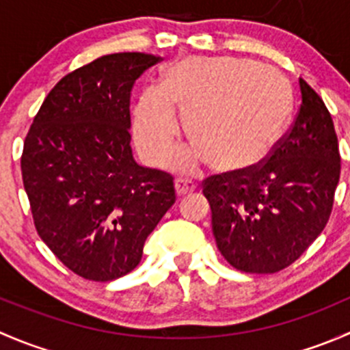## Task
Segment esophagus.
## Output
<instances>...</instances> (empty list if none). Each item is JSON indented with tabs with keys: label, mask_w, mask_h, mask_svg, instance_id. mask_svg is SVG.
<instances>
[{
	"label": "esophagus",
	"mask_w": 350,
	"mask_h": 350,
	"mask_svg": "<svg viewBox=\"0 0 350 350\" xmlns=\"http://www.w3.org/2000/svg\"><path fill=\"white\" fill-rule=\"evenodd\" d=\"M174 186H176V193H178L179 196L189 195V193H193L196 189V183L191 181V179H185V178L176 179Z\"/></svg>",
	"instance_id": "esophagus-1"
}]
</instances>
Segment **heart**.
Returning <instances> with one entry per match:
<instances>
[{
  "label": "heart",
  "instance_id": "obj_1",
  "mask_svg": "<svg viewBox=\"0 0 350 350\" xmlns=\"http://www.w3.org/2000/svg\"><path fill=\"white\" fill-rule=\"evenodd\" d=\"M185 120L191 147L178 155L185 167L206 159L221 172L260 164L280 142L293 109L288 79L271 66L237 57H183L162 72L159 88L140 93L133 133L150 164L167 161Z\"/></svg>",
  "mask_w": 350,
  "mask_h": 350
}]
</instances>
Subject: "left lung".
Instances as JSON below:
<instances>
[{
    "instance_id": "8db88e82",
    "label": "left lung",
    "mask_w": 350,
    "mask_h": 350,
    "mask_svg": "<svg viewBox=\"0 0 350 350\" xmlns=\"http://www.w3.org/2000/svg\"><path fill=\"white\" fill-rule=\"evenodd\" d=\"M299 91L298 115L266 162L203 183L218 250L243 273L288 267L322 234L332 213L340 178L334 122L301 77Z\"/></svg>"
}]
</instances>
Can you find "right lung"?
<instances>
[{"instance_id": "right-lung-1", "label": "right lung", "mask_w": 350, "mask_h": 350, "mask_svg": "<svg viewBox=\"0 0 350 350\" xmlns=\"http://www.w3.org/2000/svg\"><path fill=\"white\" fill-rule=\"evenodd\" d=\"M157 62L120 52L72 70L52 88L25 139L22 176L35 228L84 280L105 283L135 269L176 201L174 178L137 164L130 147V93Z\"/></svg>"}]
</instances>
